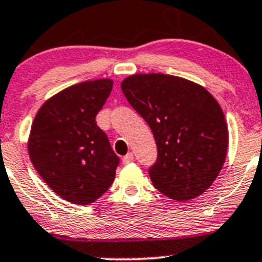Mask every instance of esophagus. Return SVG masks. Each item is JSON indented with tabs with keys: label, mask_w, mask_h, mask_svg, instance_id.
<instances>
[{
	"label": "esophagus",
	"mask_w": 262,
	"mask_h": 262,
	"mask_svg": "<svg viewBox=\"0 0 262 262\" xmlns=\"http://www.w3.org/2000/svg\"><path fill=\"white\" fill-rule=\"evenodd\" d=\"M133 161H134V155L132 152H129L128 155H125L123 157V163H124V165H128V163L133 162Z\"/></svg>",
	"instance_id": "obj_1"
}]
</instances>
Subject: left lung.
Returning a JSON list of instances; mask_svg holds the SVG:
<instances>
[{
    "label": "left lung",
    "instance_id": "left-lung-1",
    "mask_svg": "<svg viewBox=\"0 0 262 262\" xmlns=\"http://www.w3.org/2000/svg\"><path fill=\"white\" fill-rule=\"evenodd\" d=\"M121 90L156 139L157 160L148 170L156 189L179 202L209 189L228 148L223 110L212 94L195 82L163 73L129 76Z\"/></svg>",
    "mask_w": 262,
    "mask_h": 262
}]
</instances>
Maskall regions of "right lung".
Masks as SVG:
<instances>
[{"label":"right lung","instance_id":"right-lung-1","mask_svg":"<svg viewBox=\"0 0 262 262\" xmlns=\"http://www.w3.org/2000/svg\"><path fill=\"white\" fill-rule=\"evenodd\" d=\"M112 89L110 78L67 87L41 105L31 125V163L58 196L73 204L94 203L115 179L119 157L95 120Z\"/></svg>","mask_w":262,"mask_h":262}]
</instances>
